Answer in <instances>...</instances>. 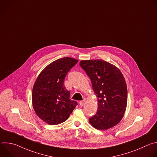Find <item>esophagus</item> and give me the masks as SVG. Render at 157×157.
Instances as JSON below:
<instances>
[{"instance_id": "34e87169", "label": "esophagus", "mask_w": 157, "mask_h": 157, "mask_svg": "<svg viewBox=\"0 0 157 157\" xmlns=\"http://www.w3.org/2000/svg\"><path fill=\"white\" fill-rule=\"evenodd\" d=\"M85 104V101L84 100H83V101H81L80 102H79V105L82 107V106H83Z\"/></svg>"}]
</instances>
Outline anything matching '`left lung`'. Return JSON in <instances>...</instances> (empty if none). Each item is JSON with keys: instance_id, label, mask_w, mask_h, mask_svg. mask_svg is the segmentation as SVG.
<instances>
[{"instance_id": "left-lung-1", "label": "left lung", "mask_w": 157, "mask_h": 157, "mask_svg": "<svg viewBox=\"0 0 157 157\" xmlns=\"http://www.w3.org/2000/svg\"><path fill=\"white\" fill-rule=\"evenodd\" d=\"M79 65L90 78L98 100V110L89 122L98 130L115 126L122 119L127 102V84L122 73L102 59L81 61Z\"/></svg>"}]
</instances>
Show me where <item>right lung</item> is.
<instances>
[{"mask_svg":"<svg viewBox=\"0 0 157 157\" xmlns=\"http://www.w3.org/2000/svg\"><path fill=\"white\" fill-rule=\"evenodd\" d=\"M78 60L65 57L48 65L38 76L32 91V104L36 115L50 125L59 124L68 119L78 105L71 100L64 78Z\"/></svg>","mask_w":157,"mask_h":157,"instance_id":"add662e5","label":"right lung"}]
</instances>
